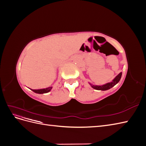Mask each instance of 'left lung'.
Wrapping results in <instances>:
<instances>
[{"instance_id": "obj_1", "label": "left lung", "mask_w": 146, "mask_h": 146, "mask_svg": "<svg viewBox=\"0 0 146 146\" xmlns=\"http://www.w3.org/2000/svg\"><path fill=\"white\" fill-rule=\"evenodd\" d=\"M122 72H120L119 73L117 76H116L115 77H114L113 80L111 81L110 82L107 83L105 84H104V85H93V84L90 83V82H88L89 84L90 85V86L92 88H94V89L96 90H101V91H106V90H108L110 88H111L112 87H113L114 86H115L116 84L120 81L121 77H122Z\"/></svg>"}]
</instances>
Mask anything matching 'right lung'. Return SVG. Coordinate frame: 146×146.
<instances>
[{
	"label": "right lung",
	"mask_w": 146,
	"mask_h": 146,
	"mask_svg": "<svg viewBox=\"0 0 146 146\" xmlns=\"http://www.w3.org/2000/svg\"><path fill=\"white\" fill-rule=\"evenodd\" d=\"M52 89V86H49L48 88H42V89H38V90H33V89H30L33 92H35V93L37 94H44V93H47L49 91H51Z\"/></svg>",
	"instance_id": "1"
}]
</instances>
